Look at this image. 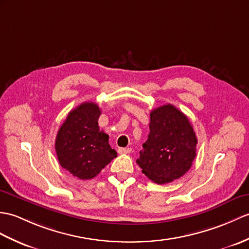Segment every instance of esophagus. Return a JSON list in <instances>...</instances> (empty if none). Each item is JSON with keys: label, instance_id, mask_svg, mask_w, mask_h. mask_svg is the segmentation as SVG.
Segmentation results:
<instances>
[{"label": "esophagus", "instance_id": "34e87169", "mask_svg": "<svg viewBox=\"0 0 249 249\" xmlns=\"http://www.w3.org/2000/svg\"><path fill=\"white\" fill-rule=\"evenodd\" d=\"M130 152H131L130 147H120V148H118L119 154H129Z\"/></svg>", "mask_w": 249, "mask_h": 249}]
</instances>
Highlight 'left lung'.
<instances>
[{
	"mask_svg": "<svg viewBox=\"0 0 249 249\" xmlns=\"http://www.w3.org/2000/svg\"><path fill=\"white\" fill-rule=\"evenodd\" d=\"M197 138L186 114L167 104L151 111L149 134L137 163L152 181L180 178L192 166Z\"/></svg>",
	"mask_w": 249,
	"mask_h": 249,
	"instance_id": "1",
	"label": "left lung"
}]
</instances>
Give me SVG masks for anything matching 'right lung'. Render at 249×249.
Wrapping results in <instances>:
<instances>
[{"label":"right lung","mask_w":249,"mask_h":249,"mask_svg":"<svg viewBox=\"0 0 249 249\" xmlns=\"http://www.w3.org/2000/svg\"><path fill=\"white\" fill-rule=\"evenodd\" d=\"M101 109L93 102L69 112L58 130L55 149L60 165L79 179H92L117 157L109 136L98 127Z\"/></svg>","instance_id":"obj_1"}]
</instances>
